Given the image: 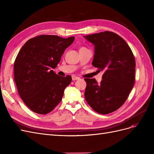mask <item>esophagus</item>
<instances>
[{"instance_id": "34e87169", "label": "esophagus", "mask_w": 154, "mask_h": 154, "mask_svg": "<svg viewBox=\"0 0 154 154\" xmlns=\"http://www.w3.org/2000/svg\"><path fill=\"white\" fill-rule=\"evenodd\" d=\"M72 80L73 81H74V80H80V78L79 77H78V76H72Z\"/></svg>"}]
</instances>
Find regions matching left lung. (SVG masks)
I'll list each match as a JSON object with an SVG mask.
<instances>
[{"label":"left lung","mask_w":154,"mask_h":154,"mask_svg":"<svg viewBox=\"0 0 154 154\" xmlns=\"http://www.w3.org/2000/svg\"><path fill=\"white\" fill-rule=\"evenodd\" d=\"M94 45L92 65L103 71L102 80L85 78V98L91 108L101 114L118 110L127 100L135 82L136 61L125 40L113 32L84 36Z\"/></svg>","instance_id":"1"}]
</instances>
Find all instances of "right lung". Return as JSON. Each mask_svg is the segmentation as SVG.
Instances as JSON below:
<instances>
[{
    "label": "right lung",
    "instance_id": "1",
    "mask_svg": "<svg viewBox=\"0 0 154 154\" xmlns=\"http://www.w3.org/2000/svg\"><path fill=\"white\" fill-rule=\"evenodd\" d=\"M74 40L57 35H40L27 40L14 63V78L24 103L34 112L47 114L61 101L72 81L70 75H57L54 69Z\"/></svg>",
    "mask_w": 154,
    "mask_h": 154
}]
</instances>
